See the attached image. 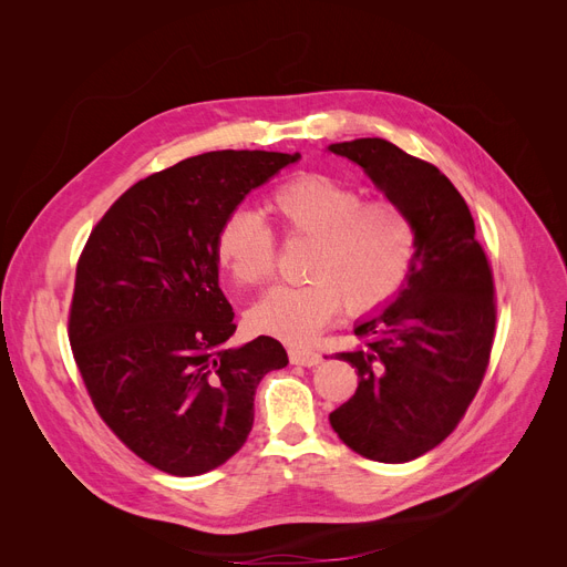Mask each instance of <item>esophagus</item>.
<instances>
[{
	"label": "esophagus",
	"instance_id": "obj_1",
	"mask_svg": "<svg viewBox=\"0 0 567 567\" xmlns=\"http://www.w3.org/2000/svg\"><path fill=\"white\" fill-rule=\"evenodd\" d=\"M289 361L293 365H303V368H315L321 363V355L315 351H306V349H289Z\"/></svg>",
	"mask_w": 567,
	"mask_h": 567
}]
</instances>
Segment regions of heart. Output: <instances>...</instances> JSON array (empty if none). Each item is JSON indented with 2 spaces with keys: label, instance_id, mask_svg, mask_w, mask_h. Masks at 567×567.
<instances>
[{
  "label": "heart",
  "instance_id": "b5f03b06",
  "mask_svg": "<svg viewBox=\"0 0 567 567\" xmlns=\"http://www.w3.org/2000/svg\"><path fill=\"white\" fill-rule=\"evenodd\" d=\"M289 241L312 244L303 287H278L252 306V329L306 347L344 308L365 317L389 306L404 287L419 236L404 208L368 199L338 176L308 172L278 186L266 202ZM216 257L244 287L276 276L278 246L271 229L250 212H231L216 236Z\"/></svg>",
  "mask_w": 567,
  "mask_h": 567
}]
</instances>
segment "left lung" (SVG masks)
Returning <instances> with one entry per match:
<instances>
[{
	"mask_svg": "<svg viewBox=\"0 0 567 567\" xmlns=\"http://www.w3.org/2000/svg\"><path fill=\"white\" fill-rule=\"evenodd\" d=\"M329 152L361 165L419 236L395 301L355 326L359 347L336 353L359 370V389L329 415L353 453L402 464L436 449L481 389L496 329L492 268L464 197L432 163L381 137Z\"/></svg>",
	"mask_w": 567,
	"mask_h": 567,
	"instance_id": "1",
	"label": "left lung"
}]
</instances>
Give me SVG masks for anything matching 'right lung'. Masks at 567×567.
<instances>
[{
    "instance_id": "obj_1",
    "label": "right lung",
    "mask_w": 567,
    "mask_h": 567,
    "mask_svg": "<svg viewBox=\"0 0 567 567\" xmlns=\"http://www.w3.org/2000/svg\"><path fill=\"white\" fill-rule=\"evenodd\" d=\"M301 154L208 152L142 178L86 238L69 315L73 359L103 423L169 475H199L246 443L261 377L289 363L236 323L216 236L244 197Z\"/></svg>"
}]
</instances>
